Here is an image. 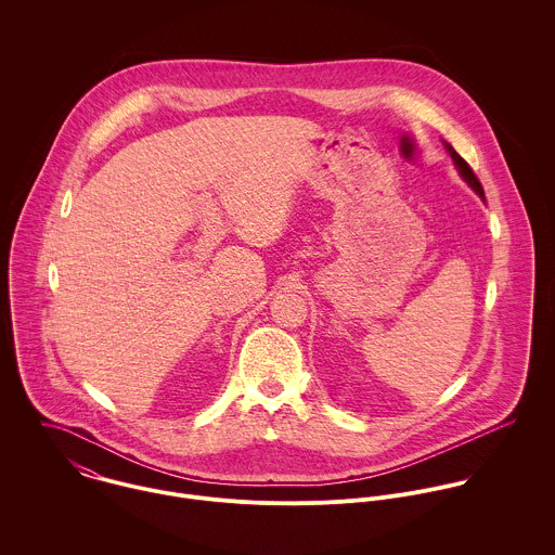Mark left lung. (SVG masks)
Segmentation results:
<instances>
[{
  "mask_svg": "<svg viewBox=\"0 0 555 555\" xmlns=\"http://www.w3.org/2000/svg\"><path fill=\"white\" fill-rule=\"evenodd\" d=\"M447 150H449V154H451V158L455 159V166L460 168V172H462V177L473 185V190H476V194L478 196H485V192H482V185H480V181H478V177L475 175V170L470 168V164L466 162V159L462 158L451 145H447Z\"/></svg>",
  "mask_w": 555,
  "mask_h": 555,
  "instance_id": "1",
  "label": "left lung"
}]
</instances>
